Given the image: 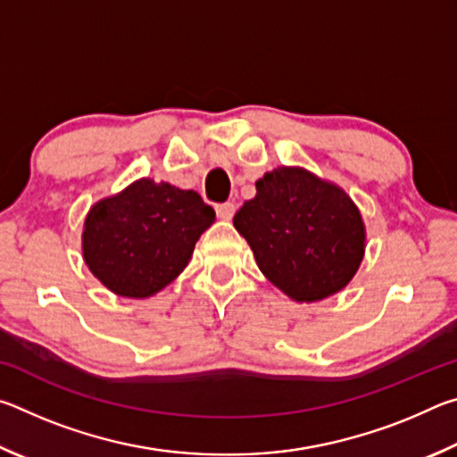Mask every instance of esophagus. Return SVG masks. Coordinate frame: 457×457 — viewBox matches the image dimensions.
Here are the masks:
<instances>
[{
	"label": "esophagus",
	"instance_id": "obj_1",
	"mask_svg": "<svg viewBox=\"0 0 457 457\" xmlns=\"http://www.w3.org/2000/svg\"><path fill=\"white\" fill-rule=\"evenodd\" d=\"M215 212H218V218L220 220H223V221H229L231 218H234V213H236V205L234 204H220V205H215Z\"/></svg>",
	"mask_w": 457,
	"mask_h": 457
}]
</instances>
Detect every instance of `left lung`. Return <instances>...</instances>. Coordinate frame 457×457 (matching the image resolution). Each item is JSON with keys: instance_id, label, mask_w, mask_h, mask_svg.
<instances>
[{"instance_id": "8db88e82", "label": "left lung", "mask_w": 457, "mask_h": 457, "mask_svg": "<svg viewBox=\"0 0 457 457\" xmlns=\"http://www.w3.org/2000/svg\"><path fill=\"white\" fill-rule=\"evenodd\" d=\"M234 226L256 264L296 303H319L349 284L365 256L367 229L345 189L303 167H276Z\"/></svg>"}]
</instances>
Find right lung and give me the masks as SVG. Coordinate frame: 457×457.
<instances>
[{
    "label": "right lung",
    "mask_w": 457,
    "mask_h": 457,
    "mask_svg": "<svg viewBox=\"0 0 457 457\" xmlns=\"http://www.w3.org/2000/svg\"><path fill=\"white\" fill-rule=\"evenodd\" d=\"M213 221L197 191L143 177L90 207L82 256L117 296L149 298L183 272Z\"/></svg>",
    "instance_id": "right-lung-1"
}]
</instances>
